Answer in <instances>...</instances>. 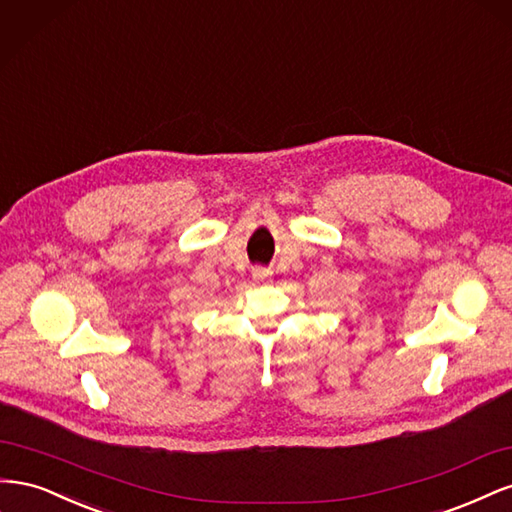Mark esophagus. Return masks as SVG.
<instances>
[{
  "mask_svg": "<svg viewBox=\"0 0 512 512\" xmlns=\"http://www.w3.org/2000/svg\"><path fill=\"white\" fill-rule=\"evenodd\" d=\"M252 275H254V280H258V282H265L267 277L271 275V271H269V269H262V267H256Z\"/></svg>",
  "mask_w": 512,
  "mask_h": 512,
  "instance_id": "esophagus-1",
  "label": "esophagus"
}]
</instances>
